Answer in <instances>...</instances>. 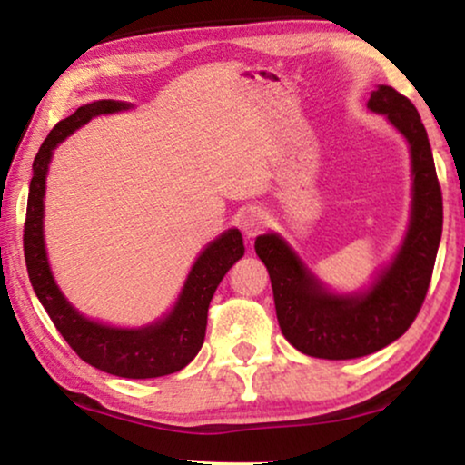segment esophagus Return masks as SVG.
Instances as JSON below:
<instances>
[{
	"label": "esophagus",
	"instance_id": "1",
	"mask_svg": "<svg viewBox=\"0 0 465 465\" xmlns=\"http://www.w3.org/2000/svg\"><path fill=\"white\" fill-rule=\"evenodd\" d=\"M264 224H266V215L262 209L252 207V209H245V212L239 215V228L243 231L247 239L256 237V234L264 228Z\"/></svg>",
	"mask_w": 465,
	"mask_h": 465
}]
</instances>
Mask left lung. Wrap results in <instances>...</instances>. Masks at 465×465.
Wrapping results in <instances>:
<instances>
[{"instance_id":"obj_1","label":"left lung","mask_w":465,"mask_h":465,"mask_svg":"<svg viewBox=\"0 0 465 465\" xmlns=\"http://www.w3.org/2000/svg\"><path fill=\"white\" fill-rule=\"evenodd\" d=\"M366 107L387 118L411 154V215L390 262L358 292L323 283L279 232L256 237V253L271 275L279 328L311 358L353 360L400 339L428 294L442 234V193L421 116L404 94L379 84Z\"/></svg>"}]
</instances>
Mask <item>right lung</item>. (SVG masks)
<instances>
[{
  "label": "right lung",
  "mask_w": 465,
  "mask_h": 465,
  "mask_svg": "<svg viewBox=\"0 0 465 465\" xmlns=\"http://www.w3.org/2000/svg\"><path fill=\"white\" fill-rule=\"evenodd\" d=\"M133 104L101 99L75 110L61 120L44 139L34 161V177L29 183L27 220H25V262L35 296L46 309L50 320L67 345L86 364L124 379H156L173 374L188 366L201 351L207 330V311L213 292L231 266L243 258L245 245L239 228H228L203 247L193 269L188 271L182 292L173 307L152 323L137 328H123L91 320L80 313L63 294L48 262L46 241H44V199H46V177L56 145L65 142L74 131L91 123L101 114L131 110Z\"/></svg>",
  "instance_id": "1"
}]
</instances>
